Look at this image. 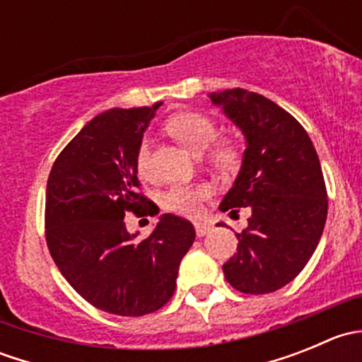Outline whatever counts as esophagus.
Instances as JSON below:
<instances>
[{
    "mask_svg": "<svg viewBox=\"0 0 362 362\" xmlns=\"http://www.w3.org/2000/svg\"><path fill=\"white\" fill-rule=\"evenodd\" d=\"M194 229H196V235L204 236V235H208V233L211 231V226L208 224V222L198 221V222H194Z\"/></svg>",
    "mask_w": 362,
    "mask_h": 362,
    "instance_id": "esophagus-1",
    "label": "esophagus"
}]
</instances>
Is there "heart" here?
<instances>
[{
  "label": "heart",
  "instance_id": "heart-1",
  "mask_svg": "<svg viewBox=\"0 0 362 362\" xmlns=\"http://www.w3.org/2000/svg\"><path fill=\"white\" fill-rule=\"evenodd\" d=\"M168 133L196 156L203 154L218 136V127L210 117L198 112H182L171 117L166 122ZM136 170L141 177H148L152 171L151 145L141 140L136 148ZM208 163L218 171H233L240 164V151L231 141H218L208 152ZM210 194L206 184H171L159 196V203L164 210L178 215H198L203 202Z\"/></svg>",
  "mask_w": 362,
  "mask_h": 362
}]
</instances>
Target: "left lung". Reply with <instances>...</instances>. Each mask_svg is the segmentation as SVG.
Wrapping results in <instances>:
<instances>
[{
  "mask_svg": "<svg viewBox=\"0 0 362 362\" xmlns=\"http://www.w3.org/2000/svg\"><path fill=\"white\" fill-rule=\"evenodd\" d=\"M210 100L247 140L242 170L218 208L249 206L252 215L224 276L240 293H275L301 273L322 236L327 191L319 156L305 127L268 98L236 87Z\"/></svg>",
  "mask_w": 362,
  "mask_h": 362,
  "instance_id": "left-lung-1",
  "label": "left lung"
}]
</instances>
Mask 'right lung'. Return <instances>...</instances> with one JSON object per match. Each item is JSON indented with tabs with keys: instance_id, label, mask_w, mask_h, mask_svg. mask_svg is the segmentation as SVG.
Returning <instances> with one entry per match:
<instances>
[{
	"instance_id": "1",
	"label": "right lung",
	"mask_w": 362,
	"mask_h": 362,
	"mask_svg": "<svg viewBox=\"0 0 362 362\" xmlns=\"http://www.w3.org/2000/svg\"><path fill=\"white\" fill-rule=\"evenodd\" d=\"M159 107L112 108L94 117L57 156L47 180L50 255L76 293L113 315L141 317L166 305L196 238L191 222L173 214L160 215L144 240L124 222L127 211L141 217L151 214L147 204L154 206L138 192L134 159Z\"/></svg>"
}]
</instances>
